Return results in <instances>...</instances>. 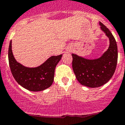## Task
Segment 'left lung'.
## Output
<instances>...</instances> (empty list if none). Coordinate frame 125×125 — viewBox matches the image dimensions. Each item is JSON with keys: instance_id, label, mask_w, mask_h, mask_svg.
Returning <instances> with one entry per match:
<instances>
[{"instance_id": "1", "label": "left lung", "mask_w": 125, "mask_h": 125, "mask_svg": "<svg viewBox=\"0 0 125 125\" xmlns=\"http://www.w3.org/2000/svg\"><path fill=\"white\" fill-rule=\"evenodd\" d=\"M101 29L109 39V47L100 58L87 60L72 54V68L80 84L89 87H98L109 81L115 70L118 59L116 41L109 30L100 22Z\"/></svg>"}]
</instances>
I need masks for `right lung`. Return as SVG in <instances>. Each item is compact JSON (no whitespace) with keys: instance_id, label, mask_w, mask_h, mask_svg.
I'll return each mask as SVG.
<instances>
[{"instance_id":"add662e5","label":"right lung","mask_w":125,"mask_h":125,"mask_svg":"<svg viewBox=\"0 0 125 125\" xmlns=\"http://www.w3.org/2000/svg\"><path fill=\"white\" fill-rule=\"evenodd\" d=\"M11 42L8 49V61L11 72L17 83L26 89L33 92L44 91L53 82L55 69L62 55L52 56L37 67H25L17 62L11 50Z\"/></svg>"}]
</instances>
